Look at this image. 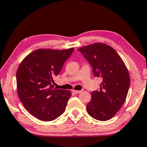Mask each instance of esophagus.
Listing matches in <instances>:
<instances>
[{
	"mask_svg": "<svg viewBox=\"0 0 147 147\" xmlns=\"http://www.w3.org/2000/svg\"><path fill=\"white\" fill-rule=\"evenodd\" d=\"M72 92H73L75 94H79V93L81 92V90H72Z\"/></svg>",
	"mask_w": 147,
	"mask_h": 147,
	"instance_id": "1",
	"label": "esophagus"
}]
</instances>
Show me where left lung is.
<instances>
[{
  "mask_svg": "<svg viewBox=\"0 0 147 147\" xmlns=\"http://www.w3.org/2000/svg\"><path fill=\"white\" fill-rule=\"evenodd\" d=\"M92 67L95 77H101L99 91L92 92L87 111L99 121L111 119L123 106L130 85V77L123 61L107 44L96 42L79 48Z\"/></svg>",
  "mask_w": 147,
  "mask_h": 147,
  "instance_id": "left-lung-1",
  "label": "left lung"
}]
</instances>
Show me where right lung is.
Returning <instances> with one entry per match:
<instances>
[{
	"label": "right lung",
	"mask_w": 147,
	"mask_h": 147,
	"mask_svg": "<svg viewBox=\"0 0 147 147\" xmlns=\"http://www.w3.org/2000/svg\"><path fill=\"white\" fill-rule=\"evenodd\" d=\"M73 51V47L38 49L20 63L16 73L18 96L26 109L38 119L54 120L65 111L71 93L57 90L51 83Z\"/></svg>",
	"instance_id": "right-lung-1"
}]
</instances>
